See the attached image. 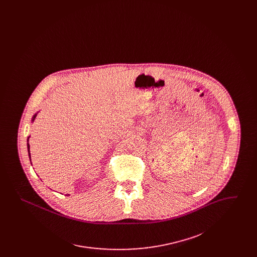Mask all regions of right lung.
I'll return each mask as SVG.
<instances>
[{
  "instance_id": "add662e5",
  "label": "right lung",
  "mask_w": 257,
  "mask_h": 257,
  "mask_svg": "<svg viewBox=\"0 0 257 257\" xmlns=\"http://www.w3.org/2000/svg\"><path fill=\"white\" fill-rule=\"evenodd\" d=\"M37 113H35V115L33 116V118H32V122H34L35 121V118L37 117ZM29 139H30V136L28 137V140H27V147H28V153H29V157H30V159H31V153H30V145H29ZM32 164V163H31ZM67 196H69V194H67Z\"/></svg>"
}]
</instances>
